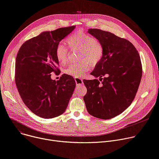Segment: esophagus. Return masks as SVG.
<instances>
[{
	"instance_id": "obj_1",
	"label": "esophagus",
	"mask_w": 159,
	"mask_h": 159,
	"mask_svg": "<svg viewBox=\"0 0 159 159\" xmlns=\"http://www.w3.org/2000/svg\"><path fill=\"white\" fill-rule=\"evenodd\" d=\"M75 80L77 86L81 85H82L84 84L83 83V80H82V79H80V78H78V77H75Z\"/></svg>"
}]
</instances>
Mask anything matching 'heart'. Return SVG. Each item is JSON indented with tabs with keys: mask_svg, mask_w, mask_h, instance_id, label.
I'll return each instance as SVG.
<instances>
[{
	"mask_svg": "<svg viewBox=\"0 0 159 159\" xmlns=\"http://www.w3.org/2000/svg\"><path fill=\"white\" fill-rule=\"evenodd\" d=\"M66 44L70 50H79V63L71 64L65 70L67 75L75 77H82L85 72L89 70L91 65H96L102 59L104 48L101 42L83 30H78L66 38ZM68 49L61 44H57L55 49L57 60L62 65L68 58Z\"/></svg>",
	"mask_w": 159,
	"mask_h": 159,
	"instance_id": "b5f03b06",
	"label": "heart"
}]
</instances>
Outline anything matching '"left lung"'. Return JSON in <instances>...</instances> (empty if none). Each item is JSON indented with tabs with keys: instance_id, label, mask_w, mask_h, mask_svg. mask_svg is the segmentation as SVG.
I'll list each match as a JSON object with an SVG mask.
<instances>
[{
	"instance_id": "obj_1",
	"label": "left lung",
	"mask_w": 159,
	"mask_h": 159,
	"mask_svg": "<svg viewBox=\"0 0 159 159\" xmlns=\"http://www.w3.org/2000/svg\"><path fill=\"white\" fill-rule=\"evenodd\" d=\"M88 32L102 43V59L91 74L94 80H83L87 88L84 100L88 113L101 119L117 116L134 100L142 77L139 53L131 42L97 28Z\"/></svg>"
}]
</instances>
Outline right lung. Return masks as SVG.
<instances>
[{
    "label": "right lung",
    "instance_id": "right-lung-1",
    "mask_svg": "<svg viewBox=\"0 0 159 159\" xmlns=\"http://www.w3.org/2000/svg\"><path fill=\"white\" fill-rule=\"evenodd\" d=\"M75 26L44 32L25 42L15 63V82L25 105L37 116L52 119L63 114L73 94L76 83L63 74L52 80L51 73L60 74L55 49Z\"/></svg>",
    "mask_w": 159,
    "mask_h": 159
}]
</instances>
